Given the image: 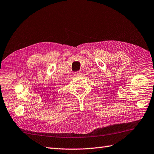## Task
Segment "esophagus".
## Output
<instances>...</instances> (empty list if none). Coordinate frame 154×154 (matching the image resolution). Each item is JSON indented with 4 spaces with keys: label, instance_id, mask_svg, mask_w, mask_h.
I'll return each instance as SVG.
<instances>
[{
    "label": "esophagus",
    "instance_id": "obj_1",
    "mask_svg": "<svg viewBox=\"0 0 154 154\" xmlns=\"http://www.w3.org/2000/svg\"><path fill=\"white\" fill-rule=\"evenodd\" d=\"M74 76H82V72H76L74 73Z\"/></svg>",
    "mask_w": 154,
    "mask_h": 154
}]
</instances>
